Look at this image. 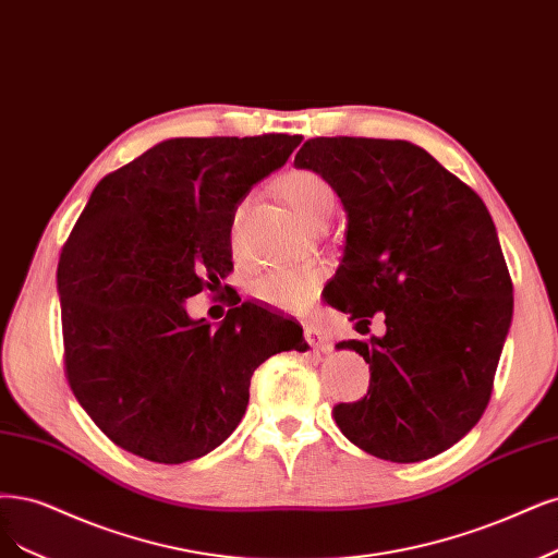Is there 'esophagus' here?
<instances>
[{
	"label": "esophagus",
	"mask_w": 558,
	"mask_h": 558,
	"mask_svg": "<svg viewBox=\"0 0 558 558\" xmlns=\"http://www.w3.org/2000/svg\"><path fill=\"white\" fill-rule=\"evenodd\" d=\"M304 339H306V343L314 345L316 351H328L330 349L328 339H325V335L316 328V325H306V328H304Z\"/></svg>",
	"instance_id": "obj_1"
}]
</instances>
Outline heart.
I'll return each mask as SVG.
<instances>
[{
    "label": "heart",
    "mask_w": 558,
    "mask_h": 558,
    "mask_svg": "<svg viewBox=\"0 0 558 558\" xmlns=\"http://www.w3.org/2000/svg\"><path fill=\"white\" fill-rule=\"evenodd\" d=\"M277 189L286 198V203L293 207V213L310 226L323 219L325 215H332V207H335L332 189L314 170L286 172V175L279 178ZM246 207H248V201H242L235 209L233 221H230V242H233V246L240 244ZM316 286H318V277L314 272L277 270V272H267L258 277L252 283V295L267 306H275V310L302 312L314 300Z\"/></svg>",
    "instance_id": "1"
}]
</instances>
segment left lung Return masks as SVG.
I'll return each mask as SVG.
<instances>
[{
	"mask_svg": "<svg viewBox=\"0 0 558 558\" xmlns=\"http://www.w3.org/2000/svg\"><path fill=\"white\" fill-rule=\"evenodd\" d=\"M345 209L328 304L386 335L339 341L369 364V390L339 403L341 434L413 464L462 440L485 413L512 323V281L485 203L409 141L314 138L295 155Z\"/></svg>",
	"mask_w": 558,
	"mask_h": 558,
	"instance_id": "8db88e82",
	"label": "left lung"
}]
</instances>
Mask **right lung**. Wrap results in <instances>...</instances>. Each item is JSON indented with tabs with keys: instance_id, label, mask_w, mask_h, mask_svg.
Listing matches in <instances>:
<instances>
[{
	"instance_id": "right-lung-1",
	"label": "right lung",
	"mask_w": 558,
	"mask_h": 558,
	"mask_svg": "<svg viewBox=\"0 0 558 558\" xmlns=\"http://www.w3.org/2000/svg\"><path fill=\"white\" fill-rule=\"evenodd\" d=\"M300 143L286 133L170 138L92 191L57 293L69 386L114 446L157 464L213 452L240 425L260 364L306 351L302 328L283 320L281 330L252 302L217 328L184 310L233 267L238 205Z\"/></svg>"
}]
</instances>
